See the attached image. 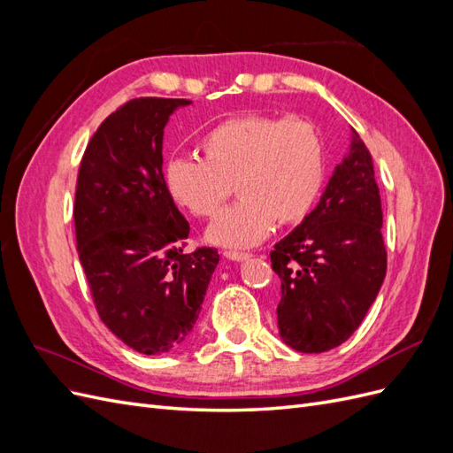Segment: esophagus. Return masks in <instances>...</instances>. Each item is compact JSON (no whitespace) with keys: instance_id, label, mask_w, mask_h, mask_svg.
Instances as JSON below:
<instances>
[{"instance_id":"esophagus-1","label":"esophagus","mask_w":453,"mask_h":453,"mask_svg":"<svg viewBox=\"0 0 453 453\" xmlns=\"http://www.w3.org/2000/svg\"><path fill=\"white\" fill-rule=\"evenodd\" d=\"M225 257L230 258V260H238V263H242V260H248L251 257V253H242V251H225Z\"/></svg>"}]
</instances>
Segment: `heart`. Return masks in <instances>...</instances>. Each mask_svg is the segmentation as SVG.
<instances>
[{
    "label": "heart",
    "mask_w": 453,
    "mask_h": 453,
    "mask_svg": "<svg viewBox=\"0 0 453 453\" xmlns=\"http://www.w3.org/2000/svg\"><path fill=\"white\" fill-rule=\"evenodd\" d=\"M203 160L177 157L166 166L175 202L195 217L211 219L236 187L240 202L219 215L208 238L225 248H251L273 225L298 223L319 196L325 147L303 117L243 115L205 134Z\"/></svg>",
    "instance_id": "obj_1"
}]
</instances>
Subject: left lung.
I'll list each match as a JSON object with an SVG mask.
<instances>
[{
    "label": "left lung",
    "mask_w": 453,
    "mask_h": 453,
    "mask_svg": "<svg viewBox=\"0 0 453 453\" xmlns=\"http://www.w3.org/2000/svg\"><path fill=\"white\" fill-rule=\"evenodd\" d=\"M381 200L374 162L351 128V147L315 208L273 245L281 280L278 328L300 353L333 349L357 331L386 278Z\"/></svg>",
    "instance_id": "left-lung-1"
}]
</instances>
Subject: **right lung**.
Wrapping results in <instances>:
<instances>
[{
  "mask_svg": "<svg viewBox=\"0 0 453 453\" xmlns=\"http://www.w3.org/2000/svg\"><path fill=\"white\" fill-rule=\"evenodd\" d=\"M188 100L134 98L109 115L81 158L75 238L100 319L132 349L155 355L193 331L215 248L183 253L190 226L162 173V135Z\"/></svg>",
  "mask_w": 453,
  "mask_h": 453,
  "instance_id": "1",
  "label": "right lung"
}]
</instances>
